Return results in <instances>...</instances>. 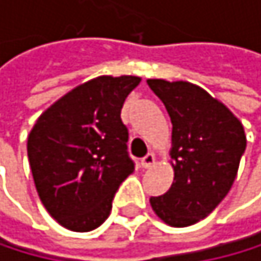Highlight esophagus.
Segmentation results:
<instances>
[{
    "mask_svg": "<svg viewBox=\"0 0 261 261\" xmlns=\"http://www.w3.org/2000/svg\"><path fill=\"white\" fill-rule=\"evenodd\" d=\"M140 164H142L143 169H148L150 166H153V164H154V154H153V153H148L145 158H142Z\"/></svg>",
    "mask_w": 261,
    "mask_h": 261,
    "instance_id": "obj_1",
    "label": "esophagus"
}]
</instances>
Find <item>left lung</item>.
Segmentation results:
<instances>
[{"label":"left lung","instance_id":"1","mask_svg":"<svg viewBox=\"0 0 261 261\" xmlns=\"http://www.w3.org/2000/svg\"><path fill=\"white\" fill-rule=\"evenodd\" d=\"M172 122L174 183L150 198L154 214L170 226H190L223 201L236 178L246 134L222 102L196 84L148 80Z\"/></svg>","mask_w":261,"mask_h":261}]
</instances>
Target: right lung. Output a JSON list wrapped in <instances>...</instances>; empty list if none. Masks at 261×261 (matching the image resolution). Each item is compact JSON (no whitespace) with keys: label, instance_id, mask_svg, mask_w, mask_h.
<instances>
[{"label":"right lung","instance_id":"add662e5","mask_svg":"<svg viewBox=\"0 0 261 261\" xmlns=\"http://www.w3.org/2000/svg\"><path fill=\"white\" fill-rule=\"evenodd\" d=\"M139 83L137 76L87 81L50 105L28 135L39 199L71 231L102 225L119 185L134 172L121 108Z\"/></svg>","mask_w":261,"mask_h":261}]
</instances>
